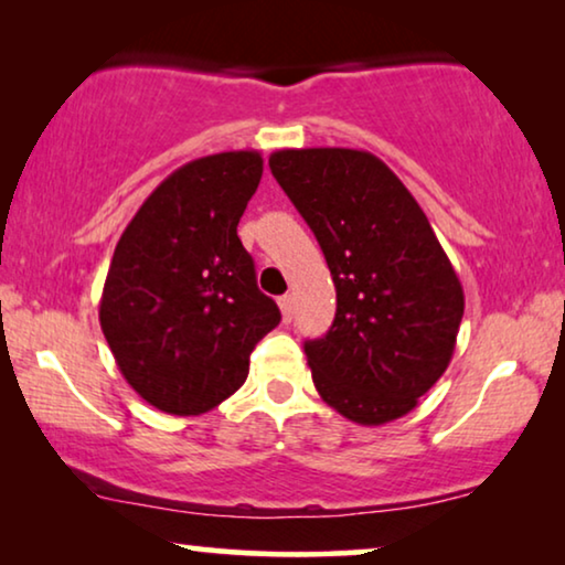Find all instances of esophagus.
<instances>
[{
	"label": "esophagus",
	"instance_id": "34e87169",
	"mask_svg": "<svg viewBox=\"0 0 565 565\" xmlns=\"http://www.w3.org/2000/svg\"><path fill=\"white\" fill-rule=\"evenodd\" d=\"M277 306H280L282 319L290 321V316H292V298L290 296H280V298H277Z\"/></svg>",
	"mask_w": 565,
	"mask_h": 565
}]
</instances>
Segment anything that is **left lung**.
Here are the masks:
<instances>
[{
  "mask_svg": "<svg viewBox=\"0 0 565 565\" xmlns=\"http://www.w3.org/2000/svg\"><path fill=\"white\" fill-rule=\"evenodd\" d=\"M269 169L337 288L334 323L303 344L316 391L365 427L398 419L455 352L466 298L450 259L412 192L373 153L282 149Z\"/></svg>",
  "mask_w": 565,
  "mask_h": 565,
  "instance_id": "8db88e82",
  "label": "left lung"
}]
</instances>
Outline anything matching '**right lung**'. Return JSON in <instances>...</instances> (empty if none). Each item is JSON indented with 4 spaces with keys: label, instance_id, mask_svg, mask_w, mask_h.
I'll return each instance as SVG.
<instances>
[{
    "label": "right lung",
    "instance_id": "obj_1",
    "mask_svg": "<svg viewBox=\"0 0 565 565\" xmlns=\"http://www.w3.org/2000/svg\"><path fill=\"white\" fill-rule=\"evenodd\" d=\"M262 180L257 151L177 169L115 246L99 323L122 377L164 414L198 416L242 388L249 354L280 323L236 234Z\"/></svg>",
    "mask_w": 565,
    "mask_h": 565
}]
</instances>
